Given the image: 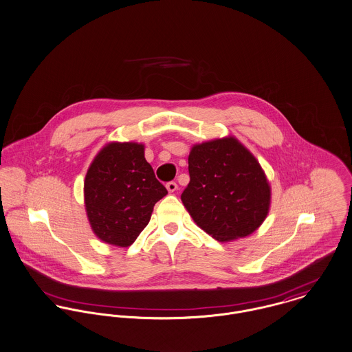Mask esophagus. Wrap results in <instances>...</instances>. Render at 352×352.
<instances>
[{"mask_svg": "<svg viewBox=\"0 0 352 352\" xmlns=\"http://www.w3.org/2000/svg\"><path fill=\"white\" fill-rule=\"evenodd\" d=\"M166 188H167L168 193H174V192L178 189V185H177V182L170 181V182H167V184H166Z\"/></svg>", "mask_w": 352, "mask_h": 352, "instance_id": "1", "label": "esophagus"}]
</instances>
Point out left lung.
<instances>
[{
    "label": "left lung",
    "mask_w": 352,
    "mask_h": 352,
    "mask_svg": "<svg viewBox=\"0 0 352 352\" xmlns=\"http://www.w3.org/2000/svg\"><path fill=\"white\" fill-rule=\"evenodd\" d=\"M181 199L197 226L219 241L252 234L266 219L270 186L252 154L234 138L197 144Z\"/></svg>",
    "instance_id": "obj_1"
}]
</instances>
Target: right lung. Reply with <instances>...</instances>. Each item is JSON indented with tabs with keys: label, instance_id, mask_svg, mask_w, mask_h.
I'll return each mask as SVG.
<instances>
[{
	"label": "right lung",
	"instance_id": "1",
	"mask_svg": "<svg viewBox=\"0 0 352 352\" xmlns=\"http://www.w3.org/2000/svg\"><path fill=\"white\" fill-rule=\"evenodd\" d=\"M167 195L138 143L108 144L85 178L90 226L101 240L131 245L151 219L154 205Z\"/></svg>",
	"mask_w": 352,
	"mask_h": 352
}]
</instances>
